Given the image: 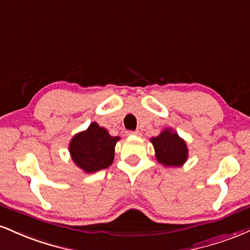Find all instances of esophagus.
Returning a JSON list of instances; mask_svg holds the SVG:
<instances>
[{"mask_svg": "<svg viewBox=\"0 0 250 250\" xmlns=\"http://www.w3.org/2000/svg\"><path fill=\"white\" fill-rule=\"evenodd\" d=\"M126 133H127V136H140L139 131H127Z\"/></svg>", "mask_w": 250, "mask_h": 250, "instance_id": "1", "label": "esophagus"}]
</instances>
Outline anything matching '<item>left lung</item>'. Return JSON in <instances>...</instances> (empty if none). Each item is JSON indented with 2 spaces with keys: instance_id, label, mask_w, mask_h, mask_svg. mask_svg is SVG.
<instances>
[{
  "instance_id": "1",
  "label": "left lung",
  "mask_w": 250,
  "mask_h": 250,
  "mask_svg": "<svg viewBox=\"0 0 250 250\" xmlns=\"http://www.w3.org/2000/svg\"><path fill=\"white\" fill-rule=\"evenodd\" d=\"M151 143L154 146L155 158L164 166H183L188 158L186 142L172 128H165L159 136L152 138Z\"/></svg>"
}]
</instances>
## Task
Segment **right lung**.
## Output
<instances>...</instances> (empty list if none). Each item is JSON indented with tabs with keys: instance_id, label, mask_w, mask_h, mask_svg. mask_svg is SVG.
<instances>
[{
	"instance_id": "add662e5",
	"label": "right lung",
	"mask_w": 250,
	"mask_h": 250,
	"mask_svg": "<svg viewBox=\"0 0 250 250\" xmlns=\"http://www.w3.org/2000/svg\"><path fill=\"white\" fill-rule=\"evenodd\" d=\"M119 137L110 136L107 130L91 123L87 130L79 132L70 142L69 151L73 163L85 173L107 168L114 159V146Z\"/></svg>"
}]
</instances>
